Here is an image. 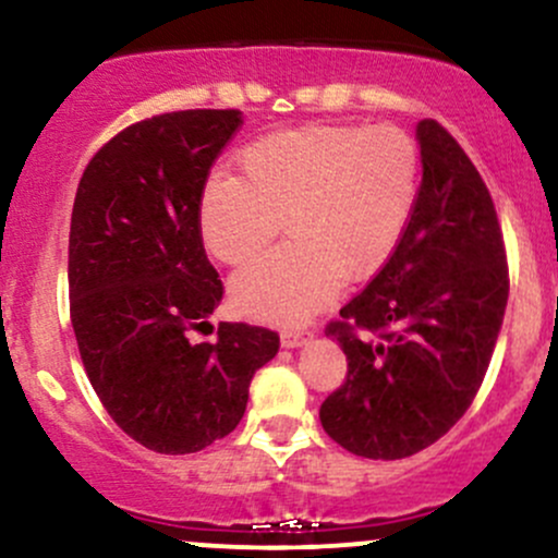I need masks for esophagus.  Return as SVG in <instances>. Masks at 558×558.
Masks as SVG:
<instances>
[{"mask_svg":"<svg viewBox=\"0 0 558 558\" xmlns=\"http://www.w3.org/2000/svg\"><path fill=\"white\" fill-rule=\"evenodd\" d=\"M281 345H284V349H298V345H303L305 340L311 338V332H305V329H281Z\"/></svg>","mask_w":558,"mask_h":558,"instance_id":"obj_1","label":"esophagus"}]
</instances>
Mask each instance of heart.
I'll list each match as a JSON object with an SVG mask.
<instances>
[{
	"mask_svg": "<svg viewBox=\"0 0 558 558\" xmlns=\"http://www.w3.org/2000/svg\"><path fill=\"white\" fill-rule=\"evenodd\" d=\"M239 172H215L199 194L209 255L244 266L281 229L290 242L239 271L242 314L298 325L332 301L340 279L380 271L404 236L421 185V148L397 124H308L257 137Z\"/></svg>",
	"mask_w": 558,
	"mask_h": 558,
	"instance_id": "b5f03b06",
	"label": "heart"
}]
</instances>
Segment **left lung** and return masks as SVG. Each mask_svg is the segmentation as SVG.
Masks as SVG:
<instances>
[{
	"label": "left lung",
	"mask_w": 558,
	"mask_h": 558,
	"mask_svg": "<svg viewBox=\"0 0 558 558\" xmlns=\"http://www.w3.org/2000/svg\"><path fill=\"white\" fill-rule=\"evenodd\" d=\"M423 181L404 236L327 325L349 359L322 404L327 436L353 454L399 460L447 434L482 388L508 303L495 202L436 119L417 124Z\"/></svg>",
	"instance_id": "obj_1"
}]
</instances>
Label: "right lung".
Segmentation results:
<instances>
[{
	"label": "right lung",
	"instance_id": "obj_1",
	"mask_svg": "<svg viewBox=\"0 0 558 558\" xmlns=\"http://www.w3.org/2000/svg\"><path fill=\"white\" fill-rule=\"evenodd\" d=\"M242 111L191 109L141 119L98 148L76 189L69 233V308L82 364L113 423L161 454L229 436L250 383L279 351L274 329L220 322L199 194Z\"/></svg>",
	"mask_w": 558,
	"mask_h": 558
}]
</instances>
